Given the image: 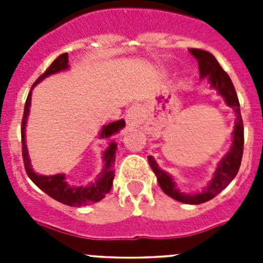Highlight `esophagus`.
Here are the masks:
<instances>
[{
    "mask_svg": "<svg viewBox=\"0 0 263 263\" xmlns=\"http://www.w3.org/2000/svg\"><path fill=\"white\" fill-rule=\"evenodd\" d=\"M141 116H142L141 115V108L133 105L126 111V122L129 125H137L141 121Z\"/></svg>",
    "mask_w": 263,
    "mask_h": 263,
    "instance_id": "obj_1",
    "label": "esophagus"
}]
</instances>
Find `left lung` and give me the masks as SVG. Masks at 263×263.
<instances>
[{
  "label": "left lung",
  "instance_id": "obj_1",
  "mask_svg": "<svg viewBox=\"0 0 263 263\" xmlns=\"http://www.w3.org/2000/svg\"><path fill=\"white\" fill-rule=\"evenodd\" d=\"M190 52L194 55L199 63V69H200V76L203 78L210 79V83L213 88L217 89V92L221 95L225 99V103L231 108L234 109L236 111L237 118H236V125H234L233 130V145L231 147V152L228 153L222 160L218 163L217 168L215 171L212 182L208 184L201 192L194 195L183 194L175 187V183L173 182L171 176L167 175L164 171L158 167L155 163L154 158L152 155H148V163L152 166V170L157 175L158 183H159L162 191L170 197H173L175 200L182 201L185 204H201L205 201L211 200L216 195L227 187L229 183L234 179L237 175L238 170L241 166V159H242V153H243V124H242V117L240 113V101L237 97L236 89L232 83L231 78L228 75L227 72L222 69V67L218 64L216 58L213 57L212 53L208 51L199 50V48H191Z\"/></svg>",
  "mask_w": 263,
  "mask_h": 263
}]
</instances>
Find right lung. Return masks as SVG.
I'll return each instance as SVG.
<instances>
[{
	"instance_id": "add662e5",
	"label": "right lung",
	"mask_w": 263,
	"mask_h": 263,
	"mask_svg": "<svg viewBox=\"0 0 263 263\" xmlns=\"http://www.w3.org/2000/svg\"><path fill=\"white\" fill-rule=\"evenodd\" d=\"M68 67V53H62L57 59L51 63V66L46 69L34 83V85L38 84L39 81L43 80L46 76L57 73V72L66 69ZM32 85V87H34ZM30 101H31V92L29 93L26 99V104H25V110H23L22 117V127H21V136H22V157H23V164H25V170H26L27 175L31 179L32 183L39 187L43 192L55 199L57 201L66 204L69 206H83L88 205V204L96 203V201L101 200L105 197V195L110 191L111 184H113V178H115V162H116V146L115 142H110L108 150L104 153V162H105V167H104L101 175L97 178L95 183H90L88 185H69L67 184L64 180V175L59 174V175H38L32 171L31 164H30L29 154H27L26 143H25V126H26L27 116H29V106ZM125 121H115L111 124L105 125L101 132V138H109L113 134L118 133L121 129H124Z\"/></svg>"
}]
</instances>
